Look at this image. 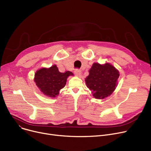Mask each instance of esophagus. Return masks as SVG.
<instances>
[{
	"label": "esophagus",
	"mask_w": 151,
	"mask_h": 151,
	"mask_svg": "<svg viewBox=\"0 0 151 151\" xmlns=\"http://www.w3.org/2000/svg\"><path fill=\"white\" fill-rule=\"evenodd\" d=\"M75 74L78 76H80V75H81V71L79 69H76L75 70Z\"/></svg>",
	"instance_id": "34e87169"
}]
</instances>
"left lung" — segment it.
<instances>
[{
	"mask_svg": "<svg viewBox=\"0 0 151 151\" xmlns=\"http://www.w3.org/2000/svg\"><path fill=\"white\" fill-rule=\"evenodd\" d=\"M89 71L85 81L87 87L92 91V96L96 99H103L111 95L117 86L119 71L109 63L104 65L93 63Z\"/></svg>",
	"mask_w": 151,
	"mask_h": 151,
	"instance_id": "left-lung-1",
	"label": "left lung"
}]
</instances>
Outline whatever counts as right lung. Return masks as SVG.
Masks as SVG:
<instances>
[{
  "label": "right lung",
  "instance_id": "add662e5",
  "mask_svg": "<svg viewBox=\"0 0 151 151\" xmlns=\"http://www.w3.org/2000/svg\"><path fill=\"white\" fill-rule=\"evenodd\" d=\"M73 74L70 71L61 73L58 67L54 65L50 68H42L36 71L34 81L44 95L47 97H55L59 93V91L64 88L67 79Z\"/></svg>",
  "mask_w": 151,
  "mask_h": 151
}]
</instances>
